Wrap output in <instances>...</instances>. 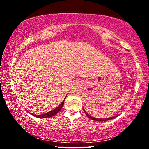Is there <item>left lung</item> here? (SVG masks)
Wrapping results in <instances>:
<instances>
[{"mask_svg": "<svg viewBox=\"0 0 149 149\" xmlns=\"http://www.w3.org/2000/svg\"><path fill=\"white\" fill-rule=\"evenodd\" d=\"M84 112H85V114H86L87 116V117H89V118H91V120H95V121H98V122H104V121H107V120H111V119H113V118H116V116H114V117H111V118H104V119H103V118H102V119H99V118H94V117H92V116H91L89 115V114H88L87 113L85 112V110H84Z\"/></svg>", "mask_w": 149, "mask_h": 149, "instance_id": "left-lung-1", "label": "left lung"}]
</instances>
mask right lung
<instances>
[{
	"mask_svg": "<svg viewBox=\"0 0 149 149\" xmlns=\"http://www.w3.org/2000/svg\"><path fill=\"white\" fill-rule=\"evenodd\" d=\"M65 98H66V97H65V99H64V100H63L62 102L60 104V105H59L58 107L57 108H55V109L52 110L51 111H50V112H47L46 114H41V115H35V114H30L35 116V117H37V118H50V117H52L54 116V115H56L57 113H58L59 111L62 109V108L63 107V105H64V100L65 99Z\"/></svg>",
	"mask_w": 149,
	"mask_h": 149,
	"instance_id": "add662e5",
	"label": "right lung"
}]
</instances>
